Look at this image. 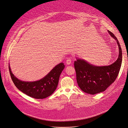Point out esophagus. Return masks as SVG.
Listing matches in <instances>:
<instances>
[{
  "label": "esophagus",
  "instance_id": "34e87169",
  "mask_svg": "<svg viewBox=\"0 0 128 128\" xmlns=\"http://www.w3.org/2000/svg\"><path fill=\"white\" fill-rule=\"evenodd\" d=\"M71 62H72L71 58H68L66 60V63L67 64H71Z\"/></svg>",
  "mask_w": 128,
  "mask_h": 128
}]
</instances>
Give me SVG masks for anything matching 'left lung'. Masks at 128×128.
<instances>
[{
    "mask_svg": "<svg viewBox=\"0 0 128 128\" xmlns=\"http://www.w3.org/2000/svg\"><path fill=\"white\" fill-rule=\"evenodd\" d=\"M110 36L116 40L119 55L116 61L108 66H98L89 64L82 60L74 62L76 82L84 92L94 95L104 91L116 80L122 62V51L118 40L114 35L108 30Z\"/></svg>",
    "mask_w": 128,
    "mask_h": 128,
    "instance_id": "1",
    "label": "left lung"
}]
</instances>
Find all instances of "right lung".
Returning a JSON list of instances; mask_svg holds the SVG:
<instances>
[{
    "mask_svg": "<svg viewBox=\"0 0 128 128\" xmlns=\"http://www.w3.org/2000/svg\"><path fill=\"white\" fill-rule=\"evenodd\" d=\"M64 68V63L56 66L42 79L35 82H24L18 79L9 66L12 79L16 88L24 93L36 99H43L52 95L56 89L61 72Z\"/></svg>",
    "mask_w": 128,
    "mask_h": 128,
    "instance_id": "obj_1",
    "label": "right lung"
}]
</instances>
